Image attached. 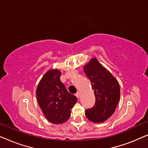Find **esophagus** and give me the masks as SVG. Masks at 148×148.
<instances>
[{
	"label": "esophagus",
	"instance_id": "1",
	"mask_svg": "<svg viewBox=\"0 0 148 148\" xmlns=\"http://www.w3.org/2000/svg\"><path fill=\"white\" fill-rule=\"evenodd\" d=\"M79 96H80V93L79 92H77L76 93V94H75V96L77 97V98H79Z\"/></svg>",
	"mask_w": 148,
	"mask_h": 148
}]
</instances>
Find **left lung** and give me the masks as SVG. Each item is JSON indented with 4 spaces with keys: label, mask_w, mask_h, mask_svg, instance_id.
Returning a JSON list of instances; mask_svg holds the SVG:
<instances>
[{
    "label": "left lung",
    "mask_w": 148,
    "mask_h": 148,
    "mask_svg": "<svg viewBox=\"0 0 148 148\" xmlns=\"http://www.w3.org/2000/svg\"><path fill=\"white\" fill-rule=\"evenodd\" d=\"M84 71L92 83L96 103L86 110V116L94 123H103L114 112L120 99V86L114 77L96 58L84 66Z\"/></svg>",
    "instance_id": "left-lung-1"
}]
</instances>
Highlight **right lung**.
<instances>
[{
	"instance_id": "obj_1",
	"label": "right lung",
	"mask_w": 148,
	"mask_h": 148,
	"mask_svg": "<svg viewBox=\"0 0 148 148\" xmlns=\"http://www.w3.org/2000/svg\"><path fill=\"white\" fill-rule=\"evenodd\" d=\"M61 73L51 69L46 73L38 85V104L49 122L61 124L69 119L71 110L77 98L66 90L60 79Z\"/></svg>"
}]
</instances>
